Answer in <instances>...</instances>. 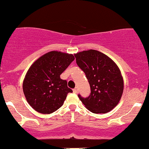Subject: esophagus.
Listing matches in <instances>:
<instances>
[{
	"label": "esophagus",
	"instance_id": "esophagus-1",
	"mask_svg": "<svg viewBox=\"0 0 149 149\" xmlns=\"http://www.w3.org/2000/svg\"><path fill=\"white\" fill-rule=\"evenodd\" d=\"M73 92L75 93H78V92H79V89H78V88L77 87L74 88V89H73Z\"/></svg>",
	"mask_w": 149,
	"mask_h": 149
}]
</instances>
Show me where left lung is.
<instances>
[{"label":"left lung","mask_w":149,"mask_h":149,"mask_svg":"<svg viewBox=\"0 0 149 149\" xmlns=\"http://www.w3.org/2000/svg\"><path fill=\"white\" fill-rule=\"evenodd\" d=\"M77 65L86 74L91 87L87 98L80 101L93 113H106L118 104L124 89L120 70L104 53L90 49L74 54Z\"/></svg>","instance_id":"left-lung-1"}]
</instances>
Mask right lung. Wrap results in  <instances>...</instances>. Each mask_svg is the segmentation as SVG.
<instances>
[{
    "instance_id": "right-lung-1",
    "label": "right lung",
    "mask_w": 149,
    "mask_h": 149,
    "mask_svg": "<svg viewBox=\"0 0 149 149\" xmlns=\"http://www.w3.org/2000/svg\"><path fill=\"white\" fill-rule=\"evenodd\" d=\"M74 60L72 54L51 51L38 58L26 72L23 92L26 101L36 111L50 114L63 105L68 93L66 80L61 74Z\"/></svg>"
}]
</instances>
